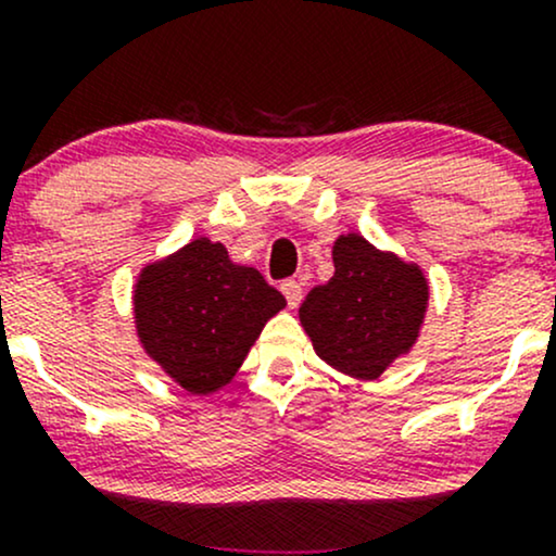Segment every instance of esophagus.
Segmentation results:
<instances>
[{
    "label": "esophagus",
    "instance_id": "obj_1",
    "mask_svg": "<svg viewBox=\"0 0 556 556\" xmlns=\"http://www.w3.org/2000/svg\"><path fill=\"white\" fill-rule=\"evenodd\" d=\"M282 292L287 298V305H290V308H298L300 298H303V285H300L298 279H287V282H282Z\"/></svg>",
    "mask_w": 556,
    "mask_h": 556
}]
</instances>
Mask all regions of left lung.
<instances>
[{"label":"left lung","mask_w":556,"mask_h":556,"mask_svg":"<svg viewBox=\"0 0 556 556\" xmlns=\"http://www.w3.org/2000/svg\"><path fill=\"white\" fill-rule=\"evenodd\" d=\"M334 277L300 305V324L316 355L355 379H379L410 353L429 308V282L416 264L374 248L363 235H340L331 248Z\"/></svg>","instance_id":"obj_1"}]
</instances>
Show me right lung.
Segmentation results:
<instances>
[{
  "mask_svg": "<svg viewBox=\"0 0 556 556\" xmlns=\"http://www.w3.org/2000/svg\"><path fill=\"white\" fill-rule=\"evenodd\" d=\"M285 305L253 266L232 264L227 248L208 238L146 266L132 290L140 344L190 394L229 384Z\"/></svg>",
  "mask_w": 556,
  "mask_h": 556,
  "instance_id": "1",
  "label": "right lung"
}]
</instances>
